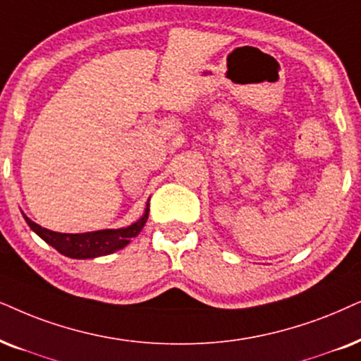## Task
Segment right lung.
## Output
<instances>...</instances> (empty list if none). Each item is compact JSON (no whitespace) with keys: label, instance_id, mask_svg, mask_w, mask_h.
<instances>
[{"label":"right lung","instance_id":"add662e5","mask_svg":"<svg viewBox=\"0 0 361 361\" xmlns=\"http://www.w3.org/2000/svg\"><path fill=\"white\" fill-rule=\"evenodd\" d=\"M149 217V204L146 205L142 217L137 222L130 224L124 228H104V231L84 232V233H61L37 226L25 215V221L32 232L51 247H54L59 254L71 257V259H96V257L109 255L112 252L124 249L130 238L137 237V233L146 226Z\"/></svg>","mask_w":361,"mask_h":361}]
</instances>
